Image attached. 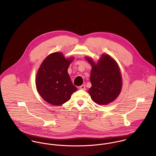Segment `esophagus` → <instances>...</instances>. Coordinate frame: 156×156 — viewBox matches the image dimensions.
I'll return each mask as SVG.
<instances>
[{
	"mask_svg": "<svg viewBox=\"0 0 156 156\" xmlns=\"http://www.w3.org/2000/svg\"><path fill=\"white\" fill-rule=\"evenodd\" d=\"M79 88H80V89H81V90H86V86H85L84 84H83V85H81V86H80Z\"/></svg>",
	"mask_w": 156,
	"mask_h": 156,
	"instance_id": "obj_1",
	"label": "esophagus"
}]
</instances>
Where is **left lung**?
Returning a JSON list of instances; mask_svg holds the SVG:
<instances>
[{"label": "left lung", "instance_id": "8db88e82", "mask_svg": "<svg viewBox=\"0 0 156 156\" xmlns=\"http://www.w3.org/2000/svg\"><path fill=\"white\" fill-rule=\"evenodd\" d=\"M86 59L92 66L89 89L91 98L98 105H106L119 95L122 87V77L116 61L107 54H103L96 63L91 58Z\"/></svg>", "mask_w": 156, "mask_h": 156}]
</instances>
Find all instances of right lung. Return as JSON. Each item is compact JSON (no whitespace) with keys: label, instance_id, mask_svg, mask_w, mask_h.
Wrapping results in <instances>:
<instances>
[{"label":"right lung","instance_id":"obj_1","mask_svg":"<svg viewBox=\"0 0 156 156\" xmlns=\"http://www.w3.org/2000/svg\"><path fill=\"white\" fill-rule=\"evenodd\" d=\"M73 58H66L61 52L47 56L38 69L36 89L47 103L59 106L68 101L77 88L73 85L67 69Z\"/></svg>","mask_w":156,"mask_h":156}]
</instances>
